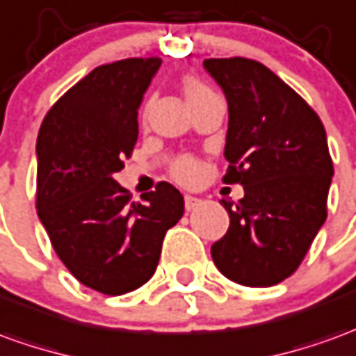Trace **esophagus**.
<instances>
[{"label":"esophagus","mask_w":356,"mask_h":356,"mask_svg":"<svg viewBox=\"0 0 356 356\" xmlns=\"http://www.w3.org/2000/svg\"><path fill=\"white\" fill-rule=\"evenodd\" d=\"M202 200L200 198H196V196H185V208L186 212H191V210H195L196 206H200Z\"/></svg>","instance_id":"1"}]
</instances>
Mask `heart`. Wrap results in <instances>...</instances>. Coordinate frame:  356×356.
Returning a JSON list of instances; mask_svg holds the SVG:
<instances>
[{"mask_svg": "<svg viewBox=\"0 0 356 356\" xmlns=\"http://www.w3.org/2000/svg\"><path fill=\"white\" fill-rule=\"evenodd\" d=\"M206 92H210L202 83H198L196 79H185L183 81V94L186 102H193L198 96H202ZM173 175L181 183H193L198 177V163L191 158H183L173 165Z\"/></svg>", "mask_w": 356, "mask_h": 356, "instance_id": "b5f03b06", "label": "heart"}]
</instances>
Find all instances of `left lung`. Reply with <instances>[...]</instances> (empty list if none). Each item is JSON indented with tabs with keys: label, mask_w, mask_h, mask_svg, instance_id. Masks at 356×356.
Wrapping results in <instances>:
<instances>
[{
	"label": "left lung",
	"mask_w": 356,
	"mask_h": 356,
	"mask_svg": "<svg viewBox=\"0 0 356 356\" xmlns=\"http://www.w3.org/2000/svg\"><path fill=\"white\" fill-rule=\"evenodd\" d=\"M225 94V183L245 196L229 229L212 245L213 264L231 282L270 287L295 272L327 216L334 163L322 121L291 86L245 57L204 59Z\"/></svg>",
	"instance_id": "obj_1"
}]
</instances>
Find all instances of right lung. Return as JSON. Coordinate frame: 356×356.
<instances>
[{
  "label": "right lung",
  "mask_w": 356,
  "mask_h": 356,
  "mask_svg": "<svg viewBox=\"0 0 356 356\" xmlns=\"http://www.w3.org/2000/svg\"><path fill=\"white\" fill-rule=\"evenodd\" d=\"M161 59L96 67L40 127L36 208L54 250L79 282L104 295L138 289L156 272L165 231L185 212L170 183L131 202L113 175L138 138V108Z\"/></svg>",
  "instance_id": "right-lung-1"
}]
</instances>
